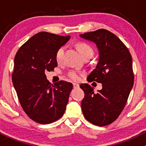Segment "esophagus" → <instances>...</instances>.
I'll use <instances>...</instances> for the list:
<instances>
[{
  "mask_svg": "<svg viewBox=\"0 0 146 146\" xmlns=\"http://www.w3.org/2000/svg\"><path fill=\"white\" fill-rule=\"evenodd\" d=\"M73 88H78V87H79V86H80V85H79L78 84L73 83Z\"/></svg>",
  "mask_w": 146,
  "mask_h": 146,
  "instance_id": "obj_1",
  "label": "esophagus"
}]
</instances>
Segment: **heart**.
<instances>
[{
  "label": "heart",
  "mask_w": 146,
  "mask_h": 146,
  "mask_svg": "<svg viewBox=\"0 0 146 146\" xmlns=\"http://www.w3.org/2000/svg\"><path fill=\"white\" fill-rule=\"evenodd\" d=\"M77 47H78V49L83 58H85V57H90L91 58L93 56V53H94L93 48L89 44H86L85 42L78 43V45H77ZM64 53V46H61L56 51V60L58 63L61 62L62 60ZM82 75V73L77 71H71L68 73V76L69 77V78H71L72 80L75 82L80 81Z\"/></svg>",
  "instance_id": "b5f03b06"
}]
</instances>
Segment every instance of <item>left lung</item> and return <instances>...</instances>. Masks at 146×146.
<instances>
[{
	"label": "left lung",
	"instance_id": "8db88e82",
	"mask_svg": "<svg viewBox=\"0 0 146 146\" xmlns=\"http://www.w3.org/2000/svg\"><path fill=\"white\" fill-rule=\"evenodd\" d=\"M80 37L94 42L99 51V62L87 80L102 84V90L96 93L88 84H80L85 94L82 110L90 123L105 126L119 116L133 86L132 57L121 40L106 29L85 33Z\"/></svg>",
	"mask_w": 146,
	"mask_h": 146
}]
</instances>
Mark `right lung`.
I'll list each match as a JSON object with an SVG mask.
<instances>
[{
    "mask_svg": "<svg viewBox=\"0 0 146 146\" xmlns=\"http://www.w3.org/2000/svg\"><path fill=\"white\" fill-rule=\"evenodd\" d=\"M69 39L70 36L42 31L22 45L15 56L13 85L23 109L37 123H53L66 110L73 84L61 80L53 86L45 71L58 66L56 51Z\"/></svg>",
    "mask_w": 146,
    "mask_h": 146,
    "instance_id": "obj_1",
    "label": "right lung"
}]
</instances>
